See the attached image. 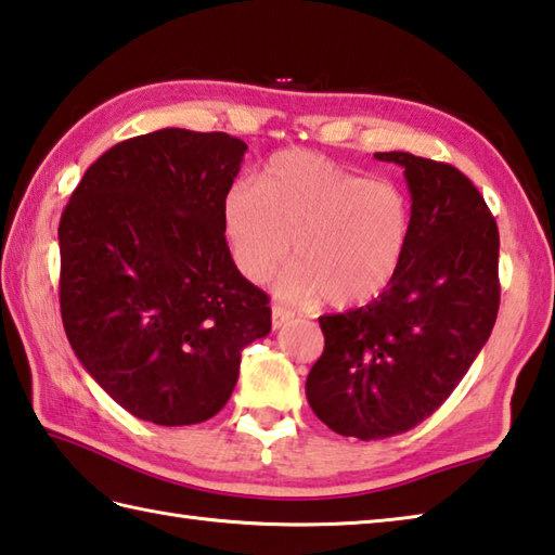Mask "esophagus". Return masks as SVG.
Returning a JSON list of instances; mask_svg holds the SVG:
<instances>
[{
  "instance_id": "34e87169",
  "label": "esophagus",
  "mask_w": 555,
  "mask_h": 555,
  "mask_svg": "<svg viewBox=\"0 0 555 555\" xmlns=\"http://www.w3.org/2000/svg\"><path fill=\"white\" fill-rule=\"evenodd\" d=\"M292 319H295V313H292L289 309L280 307V305L273 307V328H282V326H285V323H289Z\"/></svg>"
}]
</instances>
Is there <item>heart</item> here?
Here are the masks:
<instances>
[{"label":"heart","mask_w":555,"mask_h":555,"mask_svg":"<svg viewBox=\"0 0 555 555\" xmlns=\"http://www.w3.org/2000/svg\"><path fill=\"white\" fill-rule=\"evenodd\" d=\"M222 229L236 268L278 280L292 301L323 295L333 307L362 305L389 285L411 238V205L399 185L370 181L313 152H282L268 162L258 188L234 181L222 197Z\"/></svg>","instance_id":"1"}]
</instances>
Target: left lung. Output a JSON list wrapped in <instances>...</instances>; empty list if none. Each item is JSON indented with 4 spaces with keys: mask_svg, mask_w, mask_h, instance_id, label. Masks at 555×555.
<instances>
[{
    "mask_svg": "<svg viewBox=\"0 0 555 555\" xmlns=\"http://www.w3.org/2000/svg\"><path fill=\"white\" fill-rule=\"evenodd\" d=\"M411 238L370 305L321 317L323 354L307 376L321 423L362 442L411 430L440 408L483 350L500 307V236L483 195L454 166L408 152Z\"/></svg>",
    "mask_w": 555,
    "mask_h": 555,
    "instance_id": "left-lung-1",
    "label": "left lung"
}]
</instances>
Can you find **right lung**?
Wrapping results in <instances>:
<instances>
[{
  "mask_svg": "<svg viewBox=\"0 0 555 555\" xmlns=\"http://www.w3.org/2000/svg\"><path fill=\"white\" fill-rule=\"evenodd\" d=\"M246 144L164 128L93 162L62 212L60 309L81 367L154 425H195L232 396L242 350L270 333L238 273L222 197Z\"/></svg>",
  "mask_w": 555,
  "mask_h": 555,
  "instance_id": "add662e5",
  "label": "right lung"
}]
</instances>
